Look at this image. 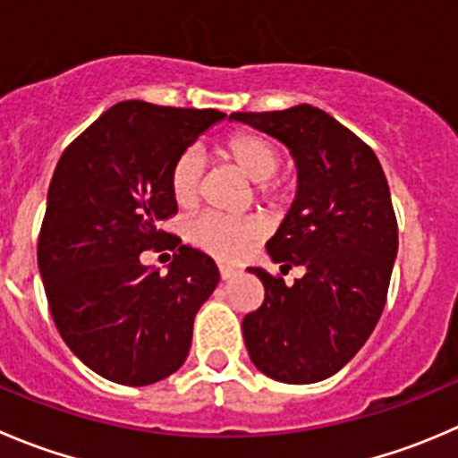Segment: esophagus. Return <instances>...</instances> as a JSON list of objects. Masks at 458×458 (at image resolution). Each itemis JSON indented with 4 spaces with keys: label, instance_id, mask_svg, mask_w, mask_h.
Here are the masks:
<instances>
[{
    "label": "esophagus",
    "instance_id": "1",
    "mask_svg": "<svg viewBox=\"0 0 458 458\" xmlns=\"http://www.w3.org/2000/svg\"><path fill=\"white\" fill-rule=\"evenodd\" d=\"M219 273H221V279H230V277H234V275H237L239 270L234 268V266H225V264H219Z\"/></svg>",
    "mask_w": 458,
    "mask_h": 458
}]
</instances>
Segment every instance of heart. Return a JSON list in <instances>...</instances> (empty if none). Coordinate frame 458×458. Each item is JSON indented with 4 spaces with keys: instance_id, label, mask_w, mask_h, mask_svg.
Masks as SVG:
<instances>
[{
    "instance_id": "obj_1",
    "label": "heart",
    "mask_w": 458,
    "mask_h": 458,
    "mask_svg": "<svg viewBox=\"0 0 458 458\" xmlns=\"http://www.w3.org/2000/svg\"><path fill=\"white\" fill-rule=\"evenodd\" d=\"M221 154L255 181L261 199H275L277 183L273 176L282 165V154L264 136L255 131H234L221 143ZM201 183V158L194 149L179 154L170 172L172 197L179 206H190L197 199ZM259 234V224L250 216H225L219 212H203L185 225V239L199 250L216 259H237L248 243Z\"/></svg>"
}]
</instances>
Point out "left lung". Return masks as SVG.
Instances as JSON below:
<instances>
[{"instance_id":"8db88e82","label":"left lung","mask_w":458,"mask_h":458,"mask_svg":"<svg viewBox=\"0 0 458 458\" xmlns=\"http://www.w3.org/2000/svg\"><path fill=\"white\" fill-rule=\"evenodd\" d=\"M230 118L291 149L297 194L266 250L282 268H306L293 286L248 268L266 291L242 324L248 356L279 383H318L360 352L387 301L398 252L387 179L374 149L318 106Z\"/></svg>"}]
</instances>
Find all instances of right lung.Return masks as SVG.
<instances>
[{"label":"right lung","mask_w":458,"mask_h":458,"mask_svg":"<svg viewBox=\"0 0 458 458\" xmlns=\"http://www.w3.org/2000/svg\"><path fill=\"white\" fill-rule=\"evenodd\" d=\"M216 109L125 100L106 109L57 161L38 242L53 322L66 347L102 378L143 387L174 374L192 344L194 315L219 284L206 252L158 230L176 215L170 172ZM175 250L168 273L143 250Z\"/></svg>","instance_id":"right-lung-1"}]
</instances>
